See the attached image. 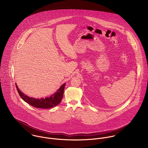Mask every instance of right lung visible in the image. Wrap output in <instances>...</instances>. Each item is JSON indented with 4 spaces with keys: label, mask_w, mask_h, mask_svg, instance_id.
I'll use <instances>...</instances> for the list:
<instances>
[{
    "label": "right lung",
    "mask_w": 148,
    "mask_h": 148,
    "mask_svg": "<svg viewBox=\"0 0 148 148\" xmlns=\"http://www.w3.org/2000/svg\"><path fill=\"white\" fill-rule=\"evenodd\" d=\"M65 84H63L61 87L58 89L57 92L54 95L51 96L49 97H46L45 99H36L32 97H29L23 93L19 89L18 86L16 85L17 90L19 93V95L21 97V99L27 103L28 104L38 108H51L55 106H58L62 101L63 97L64 90L65 87Z\"/></svg>",
    "instance_id": "obj_1"
}]
</instances>
